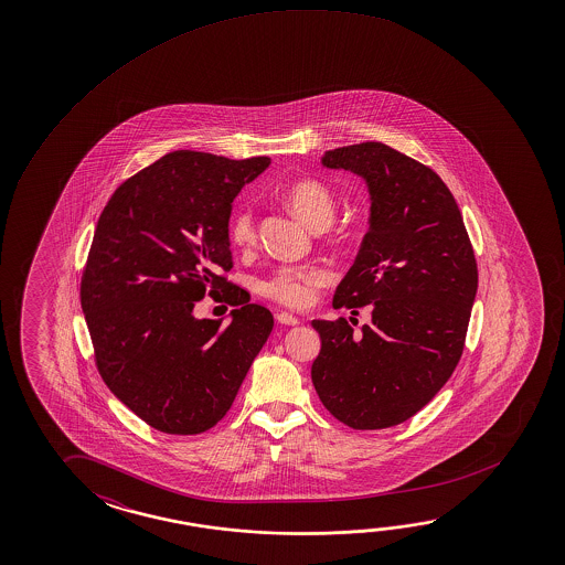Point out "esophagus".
<instances>
[{"instance_id": "1", "label": "esophagus", "mask_w": 565, "mask_h": 565, "mask_svg": "<svg viewBox=\"0 0 565 565\" xmlns=\"http://www.w3.org/2000/svg\"><path fill=\"white\" fill-rule=\"evenodd\" d=\"M276 319H278V323L287 324V327H296V324H299V319H297L296 315L291 313H278L276 315Z\"/></svg>"}]
</instances>
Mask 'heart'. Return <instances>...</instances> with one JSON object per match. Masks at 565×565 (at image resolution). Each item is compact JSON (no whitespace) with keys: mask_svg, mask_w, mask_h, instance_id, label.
<instances>
[{"mask_svg":"<svg viewBox=\"0 0 565 565\" xmlns=\"http://www.w3.org/2000/svg\"><path fill=\"white\" fill-rule=\"evenodd\" d=\"M286 204L299 221L309 228H327L337 213L334 196L323 183L307 179L289 186ZM228 236L238 248H248L256 242V223L250 204H241L232 214ZM331 281V271L319 264H296L281 266L262 281V291L287 307H307L313 301L319 287Z\"/></svg>","mask_w":565,"mask_h":565,"instance_id":"1","label":"heart"}]
</instances>
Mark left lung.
Masks as SVG:
<instances>
[{"instance_id":"8db88e82","label":"left lung","mask_w":565,"mask_h":565,"mask_svg":"<svg viewBox=\"0 0 565 565\" xmlns=\"http://www.w3.org/2000/svg\"><path fill=\"white\" fill-rule=\"evenodd\" d=\"M321 166L361 177L369 232L333 297L371 306L354 331L315 319L311 380L323 406L354 429L398 426L444 388L461 359L477 262L454 194L429 167L380 141L324 151Z\"/></svg>"}]
</instances>
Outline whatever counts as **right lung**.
<instances>
[{
	"mask_svg": "<svg viewBox=\"0 0 565 565\" xmlns=\"http://www.w3.org/2000/svg\"><path fill=\"white\" fill-rule=\"evenodd\" d=\"M269 163L179 149L100 214L81 287L96 364L111 394L163 434L216 426L274 329L256 303L226 324L194 317L209 287L236 289L218 276L232 268V203Z\"/></svg>",
	"mask_w": 565,
	"mask_h": 565,
	"instance_id": "1",
	"label": "right lung"
}]
</instances>
